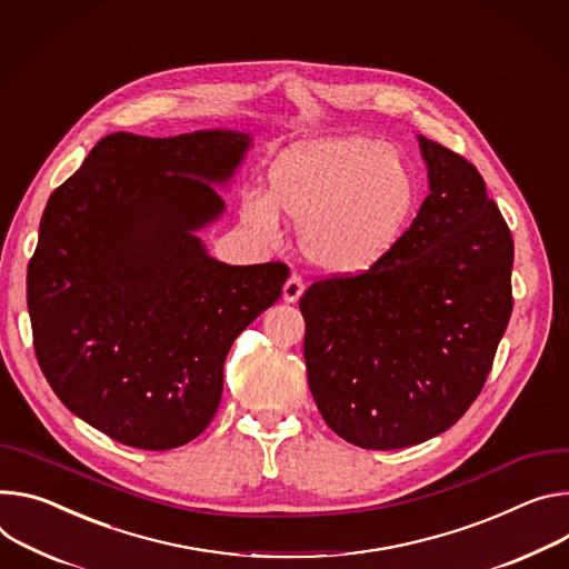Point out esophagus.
I'll return each instance as SVG.
<instances>
[{"instance_id": "1", "label": "esophagus", "mask_w": 569, "mask_h": 569, "mask_svg": "<svg viewBox=\"0 0 569 569\" xmlns=\"http://www.w3.org/2000/svg\"><path fill=\"white\" fill-rule=\"evenodd\" d=\"M303 295V281L299 274H290V279L283 286V301L288 303H297L299 297Z\"/></svg>"}]
</instances>
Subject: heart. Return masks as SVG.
Instances as JSON below:
<instances>
[{
    "mask_svg": "<svg viewBox=\"0 0 569 569\" xmlns=\"http://www.w3.org/2000/svg\"><path fill=\"white\" fill-rule=\"evenodd\" d=\"M418 181L401 153L345 136L292 147L270 170V197L247 194L242 222L266 244L281 240L279 211L299 227L308 263L336 277L375 270L401 242Z\"/></svg>",
    "mask_w": 569,
    "mask_h": 569,
    "instance_id": "1",
    "label": "heart"
}]
</instances>
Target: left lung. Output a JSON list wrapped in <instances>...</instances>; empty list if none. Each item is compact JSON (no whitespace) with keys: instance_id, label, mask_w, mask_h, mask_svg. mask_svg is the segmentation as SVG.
Listing matches in <instances>:
<instances>
[{"instance_id":"obj_1","label":"left lung","mask_w":569,"mask_h":569,"mask_svg":"<svg viewBox=\"0 0 569 569\" xmlns=\"http://www.w3.org/2000/svg\"><path fill=\"white\" fill-rule=\"evenodd\" d=\"M429 197L397 249L299 301L308 388L363 449L420 445L481 392L508 327L512 238L479 170L418 136Z\"/></svg>"}]
</instances>
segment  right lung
<instances>
[{"mask_svg":"<svg viewBox=\"0 0 569 569\" xmlns=\"http://www.w3.org/2000/svg\"><path fill=\"white\" fill-rule=\"evenodd\" d=\"M253 136L111 133L51 192L27 270L51 390L109 438L163 451L211 425L233 340L283 290V263L229 266L216 224Z\"/></svg>","mask_w":569,"mask_h":569,"instance_id":"obj_1","label":"right lung"}]
</instances>
